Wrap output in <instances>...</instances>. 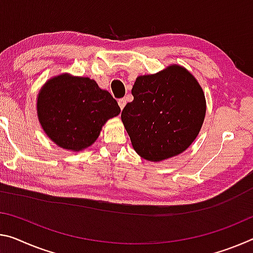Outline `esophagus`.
Masks as SVG:
<instances>
[{
    "mask_svg": "<svg viewBox=\"0 0 253 253\" xmlns=\"http://www.w3.org/2000/svg\"><path fill=\"white\" fill-rule=\"evenodd\" d=\"M118 105L120 107V109H124V107L126 106V99L125 98H122L118 100Z\"/></svg>",
    "mask_w": 253,
    "mask_h": 253,
    "instance_id": "1",
    "label": "esophagus"
}]
</instances>
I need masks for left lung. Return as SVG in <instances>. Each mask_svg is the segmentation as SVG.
<instances>
[{"label":"left lung","mask_w":253,"mask_h":253,"mask_svg":"<svg viewBox=\"0 0 253 253\" xmlns=\"http://www.w3.org/2000/svg\"><path fill=\"white\" fill-rule=\"evenodd\" d=\"M134 100L122 112L131 145L139 156L160 162L186 151L195 141L206 115L202 86L190 72L170 65L136 79Z\"/></svg>","instance_id":"8db88e82"}]
</instances>
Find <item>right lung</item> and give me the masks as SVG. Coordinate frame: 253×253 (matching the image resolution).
Returning <instances> with one entry per match:
<instances>
[{
	"mask_svg": "<svg viewBox=\"0 0 253 253\" xmlns=\"http://www.w3.org/2000/svg\"><path fill=\"white\" fill-rule=\"evenodd\" d=\"M120 108L94 80L61 74L39 91L37 115L43 131L59 147L79 152L91 146Z\"/></svg>",
	"mask_w": 253,
	"mask_h": 253,
	"instance_id": "1",
	"label": "right lung"
}]
</instances>
